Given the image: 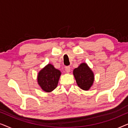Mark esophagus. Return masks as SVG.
<instances>
[{
	"instance_id": "esophagus-1",
	"label": "esophagus",
	"mask_w": 128,
	"mask_h": 128,
	"mask_svg": "<svg viewBox=\"0 0 128 128\" xmlns=\"http://www.w3.org/2000/svg\"><path fill=\"white\" fill-rule=\"evenodd\" d=\"M70 66H66V67L65 68V70L67 73H69L70 72Z\"/></svg>"
}]
</instances>
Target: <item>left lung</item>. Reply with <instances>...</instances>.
<instances>
[{
    "label": "left lung",
    "instance_id": "obj_1",
    "mask_svg": "<svg viewBox=\"0 0 128 128\" xmlns=\"http://www.w3.org/2000/svg\"><path fill=\"white\" fill-rule=\"evenodd\" d=\"M73 75L77 84L82 90L87 91L94 83V74L86 63H82L73 70Z\"/></svg>",
    "mask_w": 128,
    "mask_h": 128
}]
</instances>
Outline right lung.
<instances>
[{"instance_id":"add662e5","label":"right lung","mask_w":128,"mask_h":128,"mask_svg":"<svg viewBox=\"0 0 128 128\" xmlns=\"http://www.w3.org/2000/svg\"><path fill=\"white\" fill-rule=\"evenodd\" d=\"M61 74L62 73L59 70L49 64L38 73V85L45 92H51L56 88Z\"/></svg>"}]
</instances>
